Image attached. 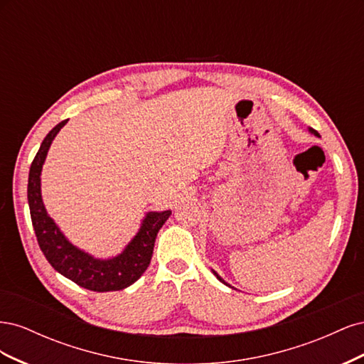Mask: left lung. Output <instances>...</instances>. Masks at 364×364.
I'll use <instances>...</instances> for the list:
<instances>
[{
	"label": "left lung",
	"instance_id": "1",
	"mask_svg": "<svg viewBox=\"0 0 364 364\" xmlns=\"http://www.w3.org/2000/svg\"><path fill=\"white\" fill-rule=\"evenodd\" d=\"M308 130H310V132H311V134H313V135H316V136H318V134H317V130H314V129H311V127H310V129H308ZM213 273H214V274H215V277H217V279H218V281H220V282H223V284H225V285H228V287H230V285H229V284H228V282H226V281H225V279H223V278H220V277H218V274H217V272H214V270H213Z\"/></svg>",
	"mask_w": 364,
	"mask_h": 364
}]
</instances>
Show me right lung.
I'll return each mask as SVG.
<instances>
[{
  "label": "right lung",
  "instance_id": "add662e5",
  "mask_svg": "<svg viewBox=\"0 0 364 364\" xmlns=\"http://www.w3.org/2000/svg\"><path fill=\"white\" fill-rule=\"evenodd\" d=\"M63 119L43 138L42 144L31 162L28 173L27 197L30 215L39 247L54 270L77 285L92 291H117L123 290L139 279L149 267L155 240L162 225L167 222L171 211L147 213L141 228L130 243L119 255L107 259L94 258L90 253L75 247L62 234V230L47 214L41 196V171L46 162L48 149L59 130L67 124Z\"/></svg>",
  "mask_w": 364,
  "mask_h": 364
}]
</instances>
